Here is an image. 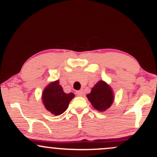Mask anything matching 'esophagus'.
I'll use <instances>...</instances> for the list:
<instances>
[{
  "mask_svg": "<svg viewBox=\"0 0 157 157\" xmlns=\"http://www.w3.org/2000/svg\"><path fill=\"white\" fill-rule=\"evenodd\" d=\"M77 94L80 97H83L85 96V92L83 90H80V91H77Z\"/></svg>",
  "mask_w": 157,
  "mask_h": 157,
  "instance_id": "obj_1",
  "label": "esophagus"
}]
</instances>
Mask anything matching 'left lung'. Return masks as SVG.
I'll list each match as a JSON object with an SVG mask.
<instances>
[{
    "instance_id": "1",
    "label": "left lung",
    "mask_w": 157,
    "mask_h": 157,
    "mask_svg": "<svg viewBox=\"0 0 157 157\" xmlns=\"http://www.w3.org/2000/svg\"><path fill=\"white\" fill-rule=\"evenodd\" d=\"M89 100L95 109L99 111H105L113 101V94L111 88L104 81L100 80L87 94Z\"/></svg>"
}]
</instances>
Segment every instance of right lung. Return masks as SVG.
Instances as JSON below:
<instances>
[{
    "instance_id": "obj_1",
    "label": "right lung",
    "mask_w": 157,
    "mask_h": 157,
    "mask_svg": "<svg viewBox=\"0 0 157 157\" xmlns=\"http://www.w3.org/2000/svg\"><path fill=\"white\" fill-rule=\"evenodd\" d=\"M74 97L73 93H65L59 81L56 80L45 88L42 100L46 110L57 116L66 111Z\"/></svg>"
}]
</instances>
